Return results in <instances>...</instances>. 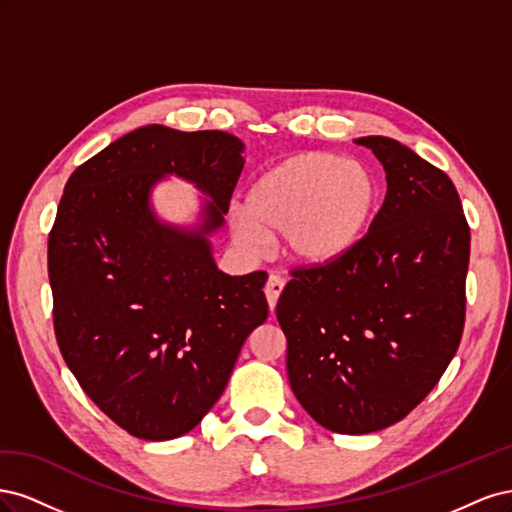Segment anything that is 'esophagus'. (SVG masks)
<instances>
[{
	"instance_id": "esophagus-1",
	"label": "esophagus",
	"mask_w": 512,
	"mask_h": 512,
	"mask_svg": "<svg viewBox=\"0 0 512 512\" xmlns=\"http://www.w3.org/2000/svg\"><path fill=\"white\" fill-rule=\"evenodd\" d=\"M284 286H286V280L282 275H269L267 286H265V294H267V303H269L271 309H275L277 299H280Z\"/></svg>"
}]
</instances>
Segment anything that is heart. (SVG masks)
<instances>
[{"label": "heart", "mask_w": 512, "mask_h": 512, "mask_svg": "<svg viewBox=\"0 0 512 512\" xmlns=\"http://www.w3.org/2000/svg\"><path fill=\"white\" fill-rule=\"evenodd\" d=\"M376 175L333 153H301L267 170L245 194L232 235L258 254L267 237L284 235L286 254L301 265L322 267L352 254L380 211Z\"/></svg>", "instance_id": "1"}]
</instances>
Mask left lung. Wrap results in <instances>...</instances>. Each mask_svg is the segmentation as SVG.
I'll list each match as a JSON object with an SVG mask.
<instances>
[{
  "label": "left lung",
  "mask_w": 512,
  "mask_h": 512,
  "mask_svg": "<svg viewBox=\"0 0 512 512\" xmlns=\"http://www.w3.org/2000/svg\"><path fill=\"white\" fill-rule=\"evenodd\" d=\"M386 196L346 258L292 269L277 301L294 397L324 429L371 433L438 384L466 322L470 226L453 181L386 136L356 138Z\"/></svg>",
  "instance_id": "obj_1"
}]
</instances>
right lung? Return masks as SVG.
<instances>
[{
    "label": "right lung",
    "mask_w": 512,
    "mask_h": 512,
    "mask_svg": "<svg viewBox=\"0 0 512 512\" xmlns=\"http://www.w3.org/2000/svg\"><path fill=\"white\" fill-rule=\"evenodd\" d=\"M241 151L228 132L145 126L76 168L59 200L49 235L57 346L87 397L134 438L194 429L269 316L267 273H222L207 241L230 207ZM164 174L212 196L198 233L152 218L148 190Z\"/></svg>",
    "instance_id": "obj_1"
}]
</instances>
